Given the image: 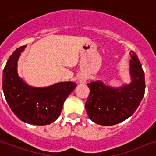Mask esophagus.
I'll list each match as a JSON object with an SVG mask.
<instances>
[{"label": "esophagus", "instance_id": "obj_1", "mask_svg": "<svg viewBox=\"0 0 156 156\" xmlns=\"http://www.w3.org/2000/svg\"><path fill=\"white\" fill-rule=\"evenodd\" d=\"M87 80V77L84 76H80L79 78V82L80 83H82V84H84Z\"/></svg>", "mask_w": 156, "mask_h": 156}]
</instances>
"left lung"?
Segmentation results:
<instances>
[{"label": "left lung", "instance_id": "1", "mask_svg": "<svg viewBox=\"0 0 156 156\" xmlns=\"http://www.w3.org/2000/svg\"><path fill=\"white\" fill-rule=\"evenodd\" d=\"M130 74L132 82L113 89L102 81L88 83L90 94L85 102L89 119L98 124L111 126L130 117L139 106L145 94V76L137 55L131 51Z\"/></svg>", "mask_w": 156, "mask_h": 156}]
</instances>
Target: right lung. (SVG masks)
<instances>
[{"instance_id":"right-lung-1","label":"right lung","mask_w":156,"mask_h":156,"mask_svg":"<svg viewBox=\"0 0 156 156\" xmlns=\"http://www.w3.org/2000/svg\"><path fill=\"white\" fill-rule=\"evenodd\" d=\"M26 45L12 54L3 71L2 88L12 112L25 123L45 125L55 121L63 103L76 87L73 82H60L46 88H32L25 84L17 73V61Z\"/></svg>"}]
</instances>
